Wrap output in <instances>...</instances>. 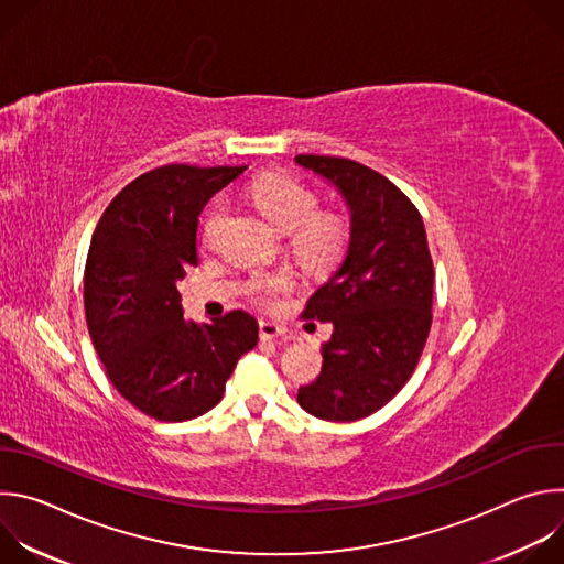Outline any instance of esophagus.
<instances>
[{
  "label": "esophagus",
  "instance_id": "34e87169",
  "mask_svg": "<svg viewBox=\"0 0 564 564\" xmlns=\"http://www.w3.org/2000/svg\"><path fill=\"white\" fill-rule=\"evenodd\" d=\"M283 335H285V328L279 326V324H272V321H261V324H259V337H261L263 341L283 337Z\"/></svg>",
  "mask_w": 564,
  "mask_h": 564
}]
</instances>
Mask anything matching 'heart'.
I'll return each instance as SVG.
<instances>
[{
    "instance_id": "heart-1",
    "label": "heart",
    "mask_w": 564,
    "mask_h": 564,
    "mask_svg": "<svg viewBox=\"0 0 564 564\" xmlns=\"http://www.w3.org/2000/svg\"><path fill=\"white\" fill-rule=\"evenodd\" d=\"M250 198L272 227L290 234V246L296 259L314 270H330L344 254L348 243V225L333 212H318V196L285 174H263L250 187ZM223 207L214 203L200 225L203 243H209ZM294 281L288 272L257 274L248 281L246 294L259 303H274V299L292 290Z\"/></svg>"
}]
</instances>
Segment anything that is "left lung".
Wrapping results in <instances>:
<instances>
[{
  "label": "left lung",
  "instance_id": "left-lung-1",
  "mask_svg": "<svg viewBox=\"0 0 564 564\" xmlns=\"http://www.w3.org/2000/svg\"><path fill=\"white\" fill-rule=\"evenodd\" d=\"M294 163L333 183L350 209L346 259L303 310L305 318L330 321L333 337L296 401L318 420L355 422L404 388L424 350L435 276L426 229L409 196L375 170L312 153Z\"/></svg>",
  "mask_w": 564,
  "mask_h": 564
}]
</instances>
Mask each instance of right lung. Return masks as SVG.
I'll list each match as a JSON object with an SVG mask.
<instances>
[{
    "label": "right lung",
    "mask_w": 564,
    "mask_h": 564,
    "mask_svg": "<svg viewBox=\"0 0 564 564\" xmlns=\"http://www.w3.org/2000/svg\"><path fill=\"white\" fill-rule=\"evenodd\" d=\"M248 167L165 165L131 181L105 209L85 268L91 341L116 390L144 415L185 422L214 409L236 361L259 341L257 318L183 316L178 281L198 265L207 200Z\"/></svg>",
    "instance_id": "add662e5"
}]
</instances>
